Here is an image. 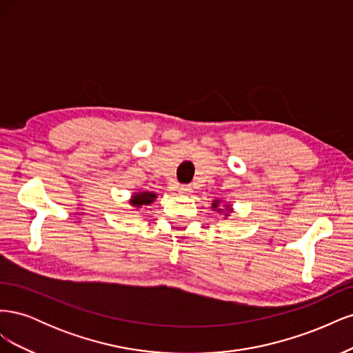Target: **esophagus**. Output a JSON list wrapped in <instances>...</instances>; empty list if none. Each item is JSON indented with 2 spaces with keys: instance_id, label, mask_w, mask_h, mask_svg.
<instances>
[{
  "instance_id": "34e87169",
  "label": "esophagus",
  "mask_w": 353,
  "mask_h": 353,
  "mask_svg": "<svg viewBox=\"0 0 353 353\" xmlns=\"http://www.w3.org/2000/svg\"><path fill=\"white\" fill-rule=\"evenodd\" d=\"M179 193L181 194H190L191 193V191H193V187H191V185H188V184H183V185H179Z\"/></svg>"
}]
</instances>
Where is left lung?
I'll return each instance as SVG.
<instances>
[{
	"label": "left lung",
	"mask_w": 353,
	"mask_h": 353,
	"mask_svg": "<svg viewBox=\"0 0 353 353\" xmlns=\"http://www.w3.org/2000/svg\"><path fill=\"white\" fill-rule=\"evenodd\" d=\"M218 203H219V201H213V208H216Z\"/></svg>",
	"instance_id": "left-lung-1"
}]
</instances>
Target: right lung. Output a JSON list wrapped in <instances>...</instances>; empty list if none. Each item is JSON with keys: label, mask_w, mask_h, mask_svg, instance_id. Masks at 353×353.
Instances as JSON below:
<instances>
[{"label": "right lung", "mask_w": 353, "mask_h": 353, "mask_svg": "<svg viewBox=\"0 0 353 353\" xmlns=\"http://www.w3.org/2000/svg\"><path fill=\"white\" fill-rule=\"evenodd\" d=\"M154 197L156 196L153 193H141V194L134 196L131 203L134 206H143V205H148V203H152L154 200Z\"/></svg>", "instance_id": "1"}]
</instances>
